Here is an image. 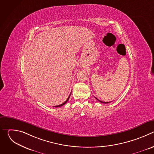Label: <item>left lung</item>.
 I'll list each match as a JSON object with an SVG mask.
<instances>
[{"instance_id":"obj_1","label":"left lung","mask_w":154,"mask_h":154,"mask_svg":"<svg viewBox=\"0 0 154 154\" xmlns=\"http://www.w3.org/2000/svg\"><path fill=\"white\" fill-rule=\"evenodd\" d=\"M95 98H96V99H97L98 101H99L100 102H101V103H110V102H102V101H100V100H99L98 99H97L96 97H95Z\"/></svg>"}]
</instances>
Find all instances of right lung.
I'll return each mask as SVG.
<instances>
[{
  "instance_id": "right-lung-1",
  "label": "right lung",
  "mask_w": 154,
  "mask_h": 154,
  "mask_svg": "<svg viewBox=\"0 0 154 154\" xmlns=\"http://www.w3.org/2000/svg\"><path fill=\"white\" fill-rule=\"evenodd\" d=\"M71 93L70 94L69 96V97H68V98L66 99V100L64 102H63L62 104H61V105H57V106H54V107H59V106H63V105H64L66 103V102L68 101V100H69V97H70V96H71Z\"/></svg>"
}]
</instances>
